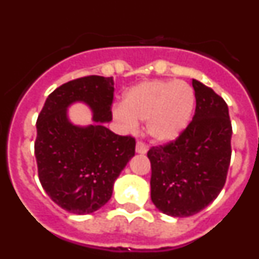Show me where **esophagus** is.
Masks as SVG:
<instances>
[{"label":"esophagus","mask_w":259,"mask_h":259,"mask_svg":"<svg viewBox=\"0 0 259 259\" xmlns=\"http://www.w3.org/2000/svg\"><path fill=\"white\" fill-rule=\"evenodd\" d=\"M146 152H148V145L145 143H143V141H137L136 153H139V154H145Z\"/></svg>","instance_id":"esophagus-1"}]
</instances>
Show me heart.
Here are the masks:
<instances>
[{"label":"heart","mask_w":259,"mask_h":259,"mask_svg":"<svg viewBox=\"0 0 259 259\" xmlns=\"http://www.w3.org/2000/svg\"><path fill=\"white\" fill-rule=\"evenodd\" d=\"M196 104L194 91L182 80H150L124 95L114 118L127 130L146 122V131L155 141L167 143L179 136L191 122Z\"/></svg>","instance_id":"heart-1"}]
</instances>
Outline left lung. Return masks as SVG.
<instances>
[{
  "mask_svg": "<svg viewBox=\"0 0 259 259\" xmlns=\"http://www.w3.org/2000/svg\"><path fill=\"white\" fill-rule=\"evenodd\" d=\"M196 110L176 140L153 146L150 196L163 214L185 218L211 203L223 189L231 162V125L223 98L198 80L192 81Z\"/></svg>",
  "mask_w": 259,
  "mask_h": 259,
  "instance_id": "left-lung-1",
  "label": "left lung"
}]
</instances>
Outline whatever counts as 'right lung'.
<instances>
[{"label": "right lung", "mask_w": 259, "mask_h": 259, "mask_svg": "<svg viewBox=\"0 0 259 259\" xmlns=\"http://www.w3.org/2000/svg\"><path fill=\"white\" fill-rule=\"evenodd\" d=\"M113 77H79L53 91L38 114L35 155L42 188L62 209L91 214L113 194L114 182L135 155L132 136L111 132L104 123L113 118ZM84 102L100 121L88 127L74 126L67 107Z\"/></svg>", "instance_id": "add662e5"}]
</instances>
